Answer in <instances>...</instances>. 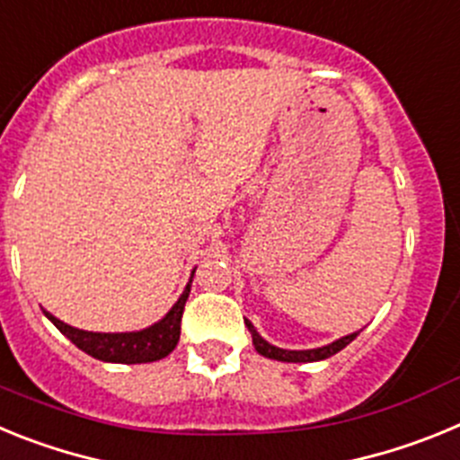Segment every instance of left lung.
I'll return each mask as SVG.
<instances>
[{"instance_id": "8db88e82", "label": "left lung", "mask_w": 460, "mask_h": 460, "mask_svg": "<svg viewBox=\"0 0 460 460\" xmlns=\"http://www.w3.org/2000/svg\"><path fill=\"white\" fill-rule=\"evenodd\" d=\"M243 323H246V327H249L251 332V339H253V345L255 350L260 352L262 357H270V359H276V361H320V359H327V357L336 355V352H341L348 343H352V341L359 336V332L357 334H350V336H343V339L334 341V343L324 345V348H315V350H280V348H276V345H270L267 343L262 336L255 332V327L251 324V320L243 318Z\"/></svg>"}]
</instances>
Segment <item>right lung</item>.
Instances as JSON below:
<instances>
[{
    "instance_id": "1",
    "label": "right lung",
    "mask_w": 460,
    "mask_h": 460,
    "mask_svg": "<svg viewBox=\"0 0 460 460\" xmlns=\"http://www.w3.org/2000/svg\"><path fill=\"white\" fill-rule=\"evenodd\" d=\"M190 280L184 295L177 299V304L170 308V313L161 323L142 329V332H131V334H93V332H83L71 324H64L50 313L46 315L71 343L78 345L80 350L92 355L93 359L112 361V364H147V361L168 357L174 350V345L180 343L181 315H184V304L189 299Z\"/></svg>"
}]
</instances>
